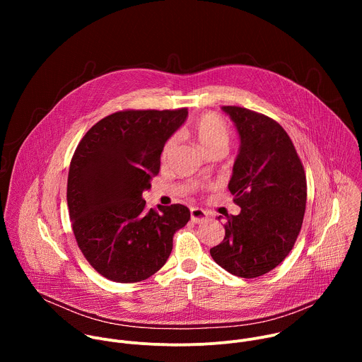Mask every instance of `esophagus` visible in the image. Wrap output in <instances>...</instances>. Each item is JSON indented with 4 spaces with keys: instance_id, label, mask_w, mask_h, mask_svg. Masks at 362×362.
Masks as SVG:
<instances>
[{
    "instance_id": "esophagus-1",
    "label": "esophagus",
    "mask_w": 362,
    "mask_h": 362,
    "mask_svg": "<svg viewBox=\"0 0 362 362\" xmlns=\"http://www.w3.org/2000/svg\"><path fill=\"white\" fill-rule=\"evenodd\" d=\"M190 219H192L193 223H202V222L209 219V215L206 214L203 209L192 208V209H190Z\"/></svg>"
}]
</instances>
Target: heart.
<instances>
[{
	"mask_svg": "<svg viewBox=\"0 0 362 362\" xmlns=\"http://www.w3.org/2000/svg\"><path fill=\"white\" fill-rule=\"evenodd\" d=\"M189 136L193 137L200 147L211 153L214 150H226L229 143V126L225 119L214 112L199 116L189 129ZM175 147V139H169L162 150V158H168Z\"/></svg>",
	"mask_w": 362,
	"mask_h": 362,
	"instance_id": "heart-1",
	"label": "heart"
}]
</instances>
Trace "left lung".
I'll use <instances>...</instances> for the list:
<instances>
[{
    "mask_svg": "<svg viewBox=\"0 0 362 362\" xmlns=\"http://www.w3.org/2000/svg\"><path fill=\"white\" fill-rule=\"evenodd\" d=\"M222 109L240 136L228 185L240 214L226 215L225 238L211 255L232 275L250 279L276 268L292 250L305 215L306 176L278 122L245 107Z\"/></svg>",
    "mask_w": 362,
    "mask_h": 362,
    "instance_id": "left-lung-1",
    "label": "left lung"
}]
</instances>
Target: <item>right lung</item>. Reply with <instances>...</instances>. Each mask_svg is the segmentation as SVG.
Masks as SVG:
<instances>
[{"mask_svg": "<svg viewBox=\"0 0 362 362\" xmlns=\"http://www.w3.org/2000/svg\"><path fill=\"white\" fill-rule=\"evenodd\" d=\"M187 109L122 110L97 122L70 163L67 204L73 233L87 262L105 278L140 282L168 261L173 235L190 212L183 204L147 209L143 190L160 170L168 139Z\"/></svg>", "mask_w": 362, "mask_h": 362, "instance_id": "1", "label": "right lung"}]
</instances>
